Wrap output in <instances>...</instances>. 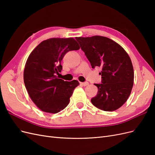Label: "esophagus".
<instances>
[{
  "label": "esophagus",
  "instance_id": "esophagus-1",
  "mask_svg": "<svg viewBox=\"0 0 155 155\" xmlns=\"http://www.w3.org/2000/svg\"><path fill=\"white\" fill-rule=\"evenodd\" d=\"M80 84H81V85H83V86H87L89 83L88 82H83V83L81 82Z\"/></svg>",
  "mask_w": 155,
  "mask_h": 155
}]
</instances>
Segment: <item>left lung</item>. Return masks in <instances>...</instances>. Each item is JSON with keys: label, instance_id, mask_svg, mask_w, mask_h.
Instances as JSON below:
<instances>
[{"label": "left lung", "instance_id": "1", "mask_svg": "<svg viewBox=\"0 0 155 155\" xmlns=\"http://www.w3.org/2000/svg\"><path fill=\"white\" fill-rule=\"evenodd\" d=\"M92 67L101 68L102 83L94 84L98 92L92 104L104 111L118 109L129 98L134 84L130 58L121 46L108 37H76Z\"/></svg>", "mask_w": 155, "mask_h": 155}]
</instances>
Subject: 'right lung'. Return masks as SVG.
<instances>
[{
  "label": "right lung",
  "mask_w": 155,
  "mask_h": 155,
  "mask_svg": "<svg viewBox=\"0 0 155 155\" xmlns=\"http://www.w3.org/2000/svg\"><path fill=\"white\" fill-rule=\"evenodd\" d=\"M79 48L72 37L50 38L42 41L28 58L25 85L31 100L42 111L55 114L68 105L79 82L64 81L57 74L61 72V62L65 54Z\"/></svg>",
  "instance_id": "obj_1"
}]
</instances>
